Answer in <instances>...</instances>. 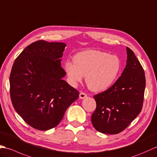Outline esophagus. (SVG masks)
Here are the masks:
<instances>
[{
	"label": "esophagus",
	"mask_w": 157,
	"mask_h": 157,
	"mask_svg": "<svg viewBox=\"0 0 157 157\" xmlns=\"http://www.w3.org/2000/svg\"><path fill=\"white\" fill-rule=\"evenodd\" d=\"M85 97H86V94L83 93V92H81L79 94V98L80 99H84L85 98Z\"/></svg>",
	"instance_id": "1"
}]
</instances>
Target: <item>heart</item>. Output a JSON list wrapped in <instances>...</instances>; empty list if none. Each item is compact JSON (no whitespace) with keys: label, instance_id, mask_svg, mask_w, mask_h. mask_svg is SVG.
Returning <instances> with one entry per match:
<instances>
[{"label":"heart","instance_id":"b5f03b06","mask_svg":"<svg viewBox=\"0 0 157 157\" xmlns=\"http://www.w3.org/2000/svg\"><path fill=\"white\" fill-rule=\"evenodd\" d=\"M73 62L64 63L70 83L75 86L86 76L88 87L95 92L103 91L112 86L121 68V60L117 56L96 50L78 52L73 57Z\"/></svg>","mask_w":157,"mask_h":157}]
</instances>
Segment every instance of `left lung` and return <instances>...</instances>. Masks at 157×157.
<instances>
[{"instance_id": "1", "label": "left lung", "mask_w": 157, "mask_h": 157, "mask_svg": "<svg viewBox=\"0 0 157 157\" xmlns=\"http://www.w3.org/2000/svg\"><path fill=\"white\" fill-rule=\"evenodd\" d=\"M126 68L116 82L94 95L97 107L91 116L93 127L103 134H116L125 130L140 113L146 78L144 69L133 51L126 47Z\"/></svg>"}]
</instances>
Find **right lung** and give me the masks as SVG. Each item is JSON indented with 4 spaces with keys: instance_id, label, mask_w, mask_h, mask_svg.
<instances>
[{
    "instance_id": "right-lung-1",
    "label": "right lung",
    "mask_w": 157,
    "mask_h": 157,
    "mask_svg": "<svg viewBox=\"0 0 157 157\" xmlns=\"http://www.w3.org/2000/svg\"><path fill=\"white\" fill-rule=\"evenodd\" d=\"M62 42L39 40L27 46L14 62L10 94L14 109L30 126L39 130L56 127L79 92L62 78Z\"/></svg>"
}]
</instances>
